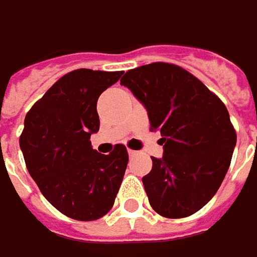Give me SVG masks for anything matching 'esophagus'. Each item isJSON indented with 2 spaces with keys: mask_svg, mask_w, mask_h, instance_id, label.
Instances as JSON below:
<instances>
[{
  "mask_svg": "<svg viewBox=\"0 0 257 257\" xmlns=\"http://www.w3.org/2000/svg\"><path fill=\"white\" fill-rule=\"evenodd\" d=\"M127 153H128V156H130V158H133V156H136V153H137V152H136V150H130V149H128V150H127Z\"/></svg>",
  "mask_w": 257,
  "mask_h": 257,
  "instance_id": "esophagus-1",
  "label": "esophagus"
}]
</instances>
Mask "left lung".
Wrapping results in <instances>:
<instances>
[{"label":"left lung","mask_w":257,"mask_h":257,"mask_svg":"<svg viewBox=\"0 0 257 257\" xmlns=\"http://www.w3.org/2000/svg\"><path fill=\"white\" fill-rule=\"evenodd\" d=\"M127 86L146 108L150 128L161 133L162 158L143 176L152 208L168 218L201 210L228 171L236 132L218 96L185 69L150 63L125 72Z\"/></svg>","instance_id":"8db88e82"}]
</instances>
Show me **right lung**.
Returning <instances> with one entry per match:
<instances>
[{"label": "right lung", "instance_id": "obj_1", "mask_svg": "<svg viewBox=\"0 0 257 257\" xmlns=\"http://www.w3.org/2000/svg\"><path fill=\"white\" fill-rule=\"evenodd\" d=\"M122 72L78 69L62 76L27 112L20 148L29 173L45 198L79 221L111 210L128 155L117 145L109 155L91 146L99 130L96 101Z\"/></svg>", "mask_w": 257, "mask_h": 257}]
</instances>
